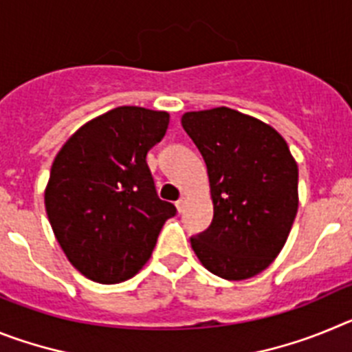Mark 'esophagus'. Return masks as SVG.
<instances>
[{"label": "esophagus", "instance_id": "1", "mask_svg": "<svg viewBox=\"0 0 352 352\" xmlns=\"http://www.w3.org/2000/svg\"><path fill=\"white\" fill-rule=\"evenodd\" d=\"M186 201H188V199H186L185 195H182V197H179V201L176 203V210H178V213H183V211H185Z\"/></svg>", "mask_w": 352, "mask_h": 352}]
</instances>
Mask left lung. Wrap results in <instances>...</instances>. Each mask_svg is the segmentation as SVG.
Masks as SVG:
<instances>
[{
	"label": "left lung",
	"instance_id": "8db88e82",
	"mask_svg": "<svg viewBox=\"0 0 352 352\" xmlns=\"http://www.w3.org/2000/svg\"><path fill=\"white\" fill-rule=\"evenodd\" d=\"M182 125L206 162L213 222L190 238L204 268L226 280L266 270L298 211V164L268 123L229 107L192 111Z\"/></svg>",
	"mask_w": 352,
	"mask_h": 352
}]
</instances>
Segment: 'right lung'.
Masks as SVG:
<instances>
[{"label":"right lung","instance_id":"right-lung-1","mask_svg":"<svg viewBox=\"0 0 352 352\" xmlns=\"http://www.w3.org/2000/svg\"><path fill=\"white\" fill-rule=\"evenodd\" d=\"M167 125L166 111L123 105L80 126L56 155L45 211L67 259L89 280L132 278L176 214L146 164Z\"/></svg>","mask_w":352,"mask_h":352}]
</instances>
